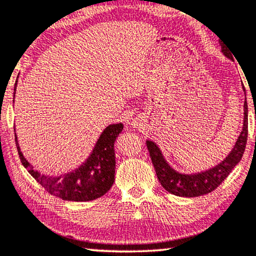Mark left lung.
<instances>
[{"instance_id": "obj_1", "label": "left lung", "mask_w": 256, "mask_h": 256, "mask_svg": "<svg viewBox=\"0 0 256 256\" xmlns=\"http://www.w3.org/2000/svg\"><path fill=\"white\" fill-rule=\"evenodd\" d=\"M221 52H222L227 58L233 60L230 51L227 49L226 46L220 43ZM244 91V86L242 85ZM246 94V92H244ZM248 136V106L247 100L244 97V125L242 131L239 137L236 139V142L232 148V151L228 153V156L222 162L212 168L206 170L204 172L190 173V174H185L176 171L174 168H171V165L166 162L164 158L162 151L158 148V145L152 140H146L148 145L150 156H151L152 164L154 166L156 176H158L159 182L168 192L178 196L185 198H193L205 196V194L212 192L227 178L228 174L232 172L235 166L240 162L242 154L246 148Z\"/></svg>"}]
</instances>
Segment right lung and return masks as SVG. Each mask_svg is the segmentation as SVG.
<instances>
[{
	"label": "right lung",
	"instance_id": "1",
	"mask_svg": "<svg viewBox=\"0 0 256 256\" xmlns=\"http://www.w3.org/2000/svg\"><path fill=\"white\" fill-rule=\"evenodd\" d=\"M16 85L17 80L14 88V96ZM122 128L124 125L122 122L108 125L102 132L91 154L80 168L60 176H44L35 171L21 152L16 134L15 142L22 165L28 170L37 182L46 190V192L68 202H91L104 196L114 185L116 171L114 142L122 131Z\"/></svg>",
	"mask_w": 256,
	"mask_h": 256
}]
</instances>
